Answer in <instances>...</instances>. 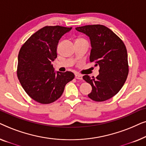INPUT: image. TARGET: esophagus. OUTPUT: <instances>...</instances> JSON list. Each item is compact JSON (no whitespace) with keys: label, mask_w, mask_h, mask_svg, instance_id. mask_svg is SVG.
Wrapping results in <instances>:
<instances>
[{"label":"esophagus","mask_w":146,"mask_h":146,"mask_svg":"<svg viewBox=\"0 0 146 146\" xmlns=\"http://www.w3.org/2000/svg\"><path fill=\"white\" fill-rule=\"evenodd\" d=\"M75 78L78 80H82V76L78 73L75 74Z\"/></svg>","instance_id":"obj_1"}]
</instances>
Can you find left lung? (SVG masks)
I'll use <instances>...</instances> for the list:
<instances>
[{
    "label": "left lung",
    "instance_id": "obj_1",
    "mask_svg": "<svg viewBox=\"0 0 146 146\" xmlns=\"http://www.w3.org/2000/svg\"><path fill=\"white\" fill-rule=\"evenodd\" d=\"M76 30L88 36L92 49L90 61L99 66V75H88L83 79L92 86L88 97L95 102H104L120 90L129 72L126 47L120 38L104 25H86Z\"/></svg>",
    "mask_w": 146,
    "mask_h": 146
}]
</instances>
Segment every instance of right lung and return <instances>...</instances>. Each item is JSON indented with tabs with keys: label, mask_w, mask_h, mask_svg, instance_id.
Listing matches in <instances>:
<instances>
[{
	"label": "right lung",
	"mask_w": 146,
	"mask_h": 146,
	"mask_svg": "<svg viewBox=\"0 0 146 146\" xmlns=\"http://www.w3.org/2000/svg\"><path fill=\"white\" fill-rule=\"evenodd\" d=\"M71 29L46 26L33 34L20 50L18 78L26 93L40 104H48L57 100L66 84L74 78L72 72L55 73L52 64L57 58L59 40Z\"/></svg>",
	"instance_id": "1"
}]
</instances>
